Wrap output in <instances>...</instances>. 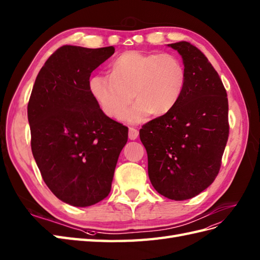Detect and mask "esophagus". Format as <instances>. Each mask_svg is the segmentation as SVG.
Masks as SVG:
<instances>
[{"label": "esophagus", "mask_w": 260, "mask_h": 260, "mask_svg": "<svg viewBox=\"0 0 260 260\" xmlns=\"http://www.w3.org/2000/svg\"><path fill=\"white\" fill-rule=\"evenodd\" d=\"M139 136V131L135 128H129V139L130 140H136Z\"/></svg>", "instance_id": "1"}]
</instances>
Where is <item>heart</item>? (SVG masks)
Returning <instances> with one entry per match:
<instances>
[{
    "instance_id": "heart-1",
    "label": "heart",
    "mask_w": 260,
    "mask_h": 260,
    "mask_svg": "<svg viewBox=\"0 0 260 260\" xmlns=\"http://www.w3.org/2000/svg\"><path fill=\"white\" fill-rule=\"evenodd\" d=\"M183 61L173 54L122 53L112 60L109 76L94 75L88 88L107 117H121L134 96L138 103L123 115L130 123L141 122L150 113L163 116L179 104L186 86Z\"/></svg>"
}]
</instances>
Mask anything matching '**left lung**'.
I'll return each mask as SVG.
<instances>
[{
	"instance_id": "8db88e82",
	"label": "left lung",
	"mask_w": 260,
	"mask_h": 260,
	"mask_svg": "<svg viewBox=\"0 0 260 260\" xmlns=\"http://www.w3.org/2000/svg\"><path fill=\"white\" fill-rule=\"evenodd\" d=\"M178 50L187 79L174 109L142 125L148 173L157 193L174 201L192 199L216 178L229 140V99L217 72L188 42Z\"/></svg>"
}]
</instances>
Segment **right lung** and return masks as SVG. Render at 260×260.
<instances>
[{
  "label": "right lung",
  "instance_id": "add662e5",
  "mask_svg": "<svg viewBox=\"0 0 260 260\" xmlns=\"http://www.w3.org/2000/svg\"><path fill=\"white\" fill-rule=\"evenodd\" d=\"M113 46L65 45L37 75L27 105L30 147L56 198L86 207L108 196L128 128L99 109L88 88L91 73Z\"/></svg>",
  "mask_w": 260,
  "mask_h": 260
}]
</instances>
